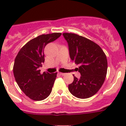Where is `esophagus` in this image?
Returning <instances> with one entry per match:
<instances>
[{
  "label": "esophagus",
  "instance_id": "obj_1",
  "mask_svg": "<svg viewBox=\"0 0 126 126\" xmlns=\"http://www.w3.org/2000/svg\"><path fill=\"white\" fill-rule=\"evenodd\" d=\"M60 75H61V76H65V75H66V74H65V73L60 72Z\"/></svg>",
  "mask_w": 126,
  "mask_h": 126
}]
</instances>
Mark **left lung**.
<instances>
[{"instance_id": "8db88e82", "label": "left lung", "mask_w": 126, "mask_h": 126, "mask_svg": "<svg viewBox=\"0 0 126 126\" xmlns=\"http://www.w3.org/2000/svg\"><path fill=\"white\" fill-rule=\"evenodd\" d=\"M68 45L70 59L79 65L81 77L74 76L68 85L69 92L79 99L92 97L99 90L105 80L108 69L106 56L97 43L74 33L63 34Z\"/></svg>"}]
</instances>
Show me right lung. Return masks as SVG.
Returning a JSON list of instances; mask_svg holds the SVG:
<instances>
[{"label":"right lung","instance_id":"obj_1","mask_svg":"<svg viewBox=\"0 0 126 126\" xmlns=\"http://www.w3.org/2000/svg\"><path fill=\"white\" fill-rule=\"evenodd\" d=\"M61 33L42 34L31 40L22 47L15 60L13 74L16 82L24 94L34 101L46 99L52 92L57 72L40 73L44 63V48L58 39Z\"/></svg>","mask_w":126,"mask_h":126}]
</instances>
